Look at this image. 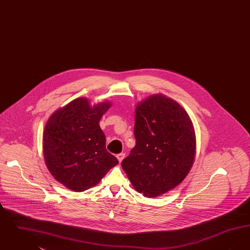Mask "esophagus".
I'll return each mask as SVG.
<instances>
[{
  "label": "esophagus",
  "instance_id": "obj_1",
  "mask_svg": "<svg viewBox=\"0 0 250 250\" xmlns=\"http://www.w3.org/2000/svg\"><path fill=\"white\" fill-rule=\"evenodd\" d=\"M116 156H117V158H118L119 162H122V161H123V159H124V158H125V153H120V154H118Z\"/></svg>",
  "mask_w": 250,
  "mask_h": 250
}]
</instances>
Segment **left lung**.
<instances>
[{
  "instance_id": "8db88e82",
  "label": "left lung",
  "mask_w": 250,
  "mask_h": 250,
  "mask_svg": "<svg viewBox=\"0 0 250 250\" xmlns=\"http://www.w3.org/2000/svg\"><path fill=\"white\" fill-rule=\"evenodd\" d=\"M136 145L122 167L135 189L153 198L174 188L190 170L196 153L193 124L186 110L161 95L136 107Z\"/></svg>"
}]
</instances>
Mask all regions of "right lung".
<instances>
[{"label":"right lung","mask_w":250,"mask_h":250,"mask_svg":"<svg viewBox=\"0 0 250 250\" xmlns=\"http://www.w3.org/2000/svg\"><path fill=\"white\" fill-rule=\"evenodd\" d=\"M108 102L92 107L85 98L73 100L54 112L45 126L43 151L52 176L77 192L97 185L119 163L106 149L99 121Z\"/></svg>","instance_id":"obj_1"}]
</instances>
